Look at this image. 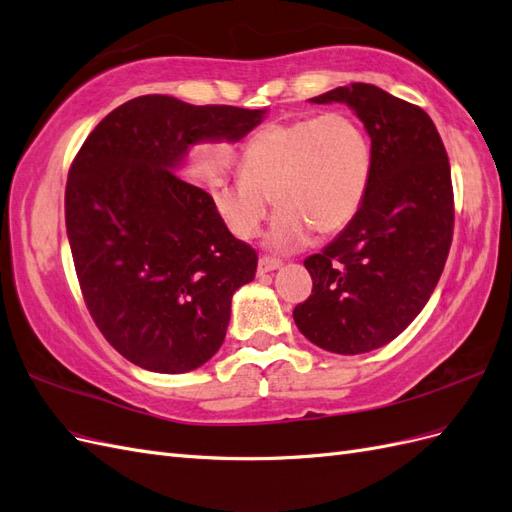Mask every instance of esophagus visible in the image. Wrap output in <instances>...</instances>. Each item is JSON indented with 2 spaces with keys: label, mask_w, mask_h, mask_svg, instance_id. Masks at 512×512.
Returning a JSON list of instances; mask_svg holds the SVG:
<instances>
[{
  "label": "esophagus",
  "mask_w": 512,
  "mask_h": 512,
  "mask_svg": "<svg viewBox=\"0 0 512 512\" xmlns=\"http://www.w3.org/2000/svg\"><path fill=\"white\" fill-rule=\"evenodd\" d=\"M280 267H282V260L269 258V256H262V258L258 260V275H265V273L275 271V269H280Z\"/></svg>",
  "instance_id": "34e87169"
}]
</instances>
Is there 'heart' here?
Instances as JSON below:
<instances>
[{
    "label": "heart",
    "mask_w": 512,
    "mask_h": 512,
    "mask_svg": "<svg viewBox=\"0 0 512 512\" xmlns=\"http://www.w3.org/2000/svg\"><path fill=\"white\" fill-rule=\"evenodd\" d=\"M371 145L359 121L324 113L269 123L241 151V175L209 181L215 215L237 239H252L271 203L280 207L267 241L275 250L344 230L363 207Z\"/></svg>",
    "instance_id": "1"
}]
</instances>
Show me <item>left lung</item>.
Returning <instances> with one entry per match:
<instances>
[{"mask_svg": "<svg viewBox=\"0 0 512 512\" xmlns=\"http://www.w3.org/2000/svg\"><path fill=\"white\" fill-rule=\"evenodd\" d=\"M312 102H344L359 115L371 179L356 218L305 258L314 288L292 316L312 344L361 354L395 339L438 286L455 226L451 164L423 108L376 85L352 83Z\"/></svg>", "mask_w": 512, "mask_h": 512, "instance_id": "obj_1", "label": "left lung"}]
</instances>
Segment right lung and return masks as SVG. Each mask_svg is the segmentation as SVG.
<instances>
[{
	"mask_svg": "<svg viewBox=\"0 0 512 512\" xmlns=\"http://www.w3.org/2000/svg\"><path fill=\"white\" fill-rule=\"evenodd\" d=\"M265 111L141 96L87 136L68 170L66 228L96 327L123 359L185 374L220 350L235 290L258 254L215 215L181 164L205 141L237 143Z\"/></svg>",
	"mask_w": 512,
	"mask_h": 512,
	"instance_id": "obj_1",
	"label": "right lung"
}]
</instances>
